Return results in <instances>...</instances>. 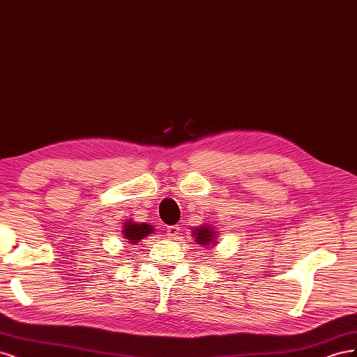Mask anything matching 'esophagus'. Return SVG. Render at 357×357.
Instances as JSON below:
<instances>
[{
  "label": "esophagus",
  "mask_w": 357,
  "mask_h": 357,
  "mask_svg": "<svg viewBox=\"0 0 357 357\" xmlns=\"http://www.w3.org/2000/svg\"><path fill=\"white\" fill-rule=\"evenodd\" d=\"M180 226L178 225H172V226H168L167 228V232H168V236L171 240H176L177 236L180 235Z\"/></svg>",
  "instance_id": "obj_1"
}]
</instances>
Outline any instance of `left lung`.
Returning a JSON list of instances; mask_svg holds the SVG:
<instances>
[{
	"instance_id": "left-lung-1",
	"label": "left lung",
	"mask_w": 357,
	"mask_h": 357,
	"mask_svg": "<svg viewBox=\"0 0 357 357\" xmlns=\"http://www.w3.org/2000/svg\"><path fill=\"white\" fill-rule=\"evenodd\" d=\"M192 236L195 238V243L198 245H202L204 248H213L218 244L219 240V232L210 223H204L199 228L192 229Z\"/></svg>"
}]
</instances>
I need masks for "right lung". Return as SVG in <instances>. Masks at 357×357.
<instances>
[{
    "label": "right lung",
    "mask_w": 357,
    "mask_h": 357,
    "mask_svg": "<svg viewBox=\"0 0 357 357\" xmlns=\"http://www.w3.org/2000/svg\"><path fill=\"white\" fill-rule=\"evenodd\" d=\"M153 231H155V228L152 225L137 223V222H132L131 219H129L123 223L122 235H123L125 243L137 245L139 241L144 240L146 236H149L150 234H153Z\"/></svg>",
    "instance_id": "obj_1"
}]
</instances>
